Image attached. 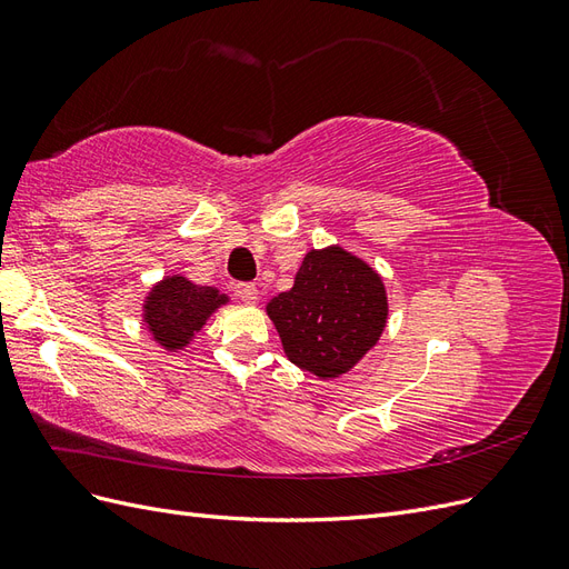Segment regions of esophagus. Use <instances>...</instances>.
I'll return each instance as SVG.
<instances>
[{"label":"esophagus","mask_w":569,"mask_h":569,"mask_svg":"<svg viewBox=\"0 0 569 569\" xmlns=\"http://www.w3.org/2000/svg\"><path fill=\"white\" fill-rule=\"evenodd\" d=\"M234 295L242 299L244 303H256L258 301L256 284H234Z\"/></svg>","instance_id":"34e87169"}]
</instances>
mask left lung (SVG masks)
I'll return each instance as SVG.
<instances>
[{
	"mask_svg": "<svg viewBox=\"0 0 569 569\" xmlns=\"http://www.w3.org/2000/svg\"><path fill=\"white\" fill-rule=\"evenodd\" d=\"M266 313L291 363L337 380L380 341L389 303L380 272L332 244L303 256L295 287L272 297Z\"/></svg>",
	"mask_w": 569,
	"mask_h": 569,
	"instance_id": "left-lung-1",
	"label": "left lung"
}]
</instances>
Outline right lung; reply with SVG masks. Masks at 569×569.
Segmentation results:
<instances>
[{
    "label": "right lung",
    "instance_id": "1",
    "mask_svg": "<svg viewBox=\"0 0 569 569\" xmlns=\"http://www.w3.org/2000/svg\"><path fill=\"white\" fill-rule=\"evenodd\" d=\"M230 303L216 287H201L184 274H166L149 289L142 303V325L168 353L182 351L220 306Z\"/></svg>",
    "mask_w": 569,
    "mask_h": 569
}]
</instances>
